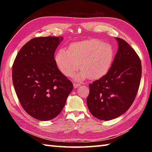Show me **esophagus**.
Listing matches in <instances>:
<instances>
[{
    "label": "esophagus",
    "instance_id": "1",
    "mask_svg": "<svg viewBox=\"0 0 152 152\" xmlns=\"http://www.w3.org/2000/svg\"><path fill=\"white\" fill-rule=\"evenodd\" d=\"M73 86H74V88H78V87L80 86V84H79V83H73Z\"/></svg>",
    "mask_w": 152,
    "mask_h": 152
}]
</instances>
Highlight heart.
I'll return each instance as SVG.
<instances>
[{"label": "heart", "mask_w": 152, "mask_h": 152, "mask_svg": "<svg viewBox=\"0 0 152 152\" xmlns=\"http://www.w3.org/2000/svg\"><path fill=\"white\" fill-rule=\"evenodd\" d=\"M114 57L110 44L91 39L74 42L69 50H59L56 56L58 69L66 77H71L80 69L82 70L75 76L78 81L89 78L96 80L108 72Z\"/></svg>", "instance_id": "heart-1"}]
</instances>
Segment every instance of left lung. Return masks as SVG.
Instances as JSON below:
<instances>
[{"label": "left lung", "mask_w": 152, "mask_h": 152, "mask_svg": "<svg viewBox=\"0 0 152 152\" xmlns=\"http://www.w3.org/2000/svg\"><path fill=\"white\" fill-rule=\"evenodd\" d=\"M118 49L106 75L89 84L87 105L101 120L119 117L130 108L139 88L142 65L135 51L126 42L115 38Z\"/></svg>", "instance_id": "8db88e82"}]
</instances>
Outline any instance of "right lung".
<instances>
[{
  "mask_svg": "<svg viewBox=\"0 0 152 152\" xmlns=\"http://www.w3.org/2000/svg\"><path fill=\"white\" fill-rule=\"evenodd\" d=\"M63 37L34 38L19 50L12 66V80L22 107L40 121L60 114L73 89L72 82L62 74L54 53Z\"/></svg>",
  "mask_w": 152,
  "mask_h": 152,
  "instance_id": "right-lung-1",
  "label": "right lung"
}]
</instances>
